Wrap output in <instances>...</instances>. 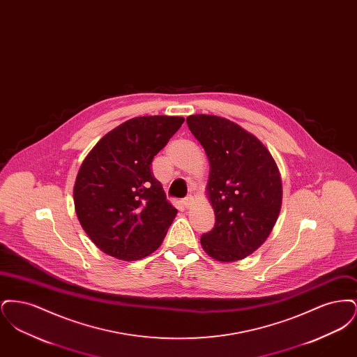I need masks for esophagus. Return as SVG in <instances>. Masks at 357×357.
<instances>
[{
	"label": "esophagus",
	"mask_w": 357,
	"mask_h": 357,
	"mask_svg": "<svg viewBox=\"0 0 357 357\" xmlns=\"http://www.w3.org/2000/svg\"><path fill=\"white\" fill-rule=\"evenodd\" d=\"M192 202H194V198H192V197H186V198L182 201V204H183V206H185L186 208H188Z\"/></svg>",
	"instance_id": "esophagus-1"
}]
</instances>
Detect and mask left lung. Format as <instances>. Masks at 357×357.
I'll use <instances>...</instances> for the list:
<instances>
[{
	"label": "left lung",
	"mask_w": 357,
	"mask_h": 357,
	"mask_svg": "<svg viewBox=\"0 0 357 357\" xmlns=\"http://www.w3.org/2000/svg\"><path fill=\"white\" fill-rule=\"evenodd\" d=\"M186 121L210 163L206 191L215 225L201 245L217 261L243 259L266 241L278 218V167L262 142L237 123L215 115H191Z\"/></svg>",
	"instance_id": "1"
}]
</instances>
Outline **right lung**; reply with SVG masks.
Wrapping results in <instances>:
<instances>
[{"instance_id":"right-lung-1","label":"right lung","mask_w":357,"mask_h":357,"mask_svg":"<svg viewBox=\"0 0 357 357\" xmlns=\"http://www.w3.org/2000/svg\"><path fill=\"white\" fill-rule=\"evenodd\" d=\"M185 119L139 116L102 136L85 156L73 187L86 236L105 255L136 261L163 242L178 210L153 178V156Z\"/></svg>"}]
</instances>
